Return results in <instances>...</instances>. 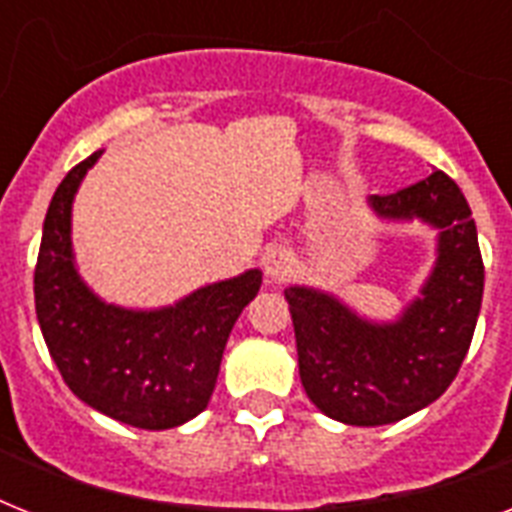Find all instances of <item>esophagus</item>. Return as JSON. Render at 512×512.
<instances>
[{
	"label": "esophagus",
	"instance_id": "34e87169",
	"mask_svg": "<svg viewBox=\"0 0 512 512\" xmlns=\"http://www.w3.org/2000/svg\"><path fill=\"white\" fill-rule=\"evenodd\" d=\"M292 263H295V255L287 244H271L265 247L263 252V271L268 279L273 281H284L292 271Z\"/></svg>",
	"mask_w": 512,
	"mask_h": 512
}]
</instances>
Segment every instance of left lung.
<instances>
[{
	"label": "left lung",
	"mask_w": 512,
	"mask_h": 512,
	"mask_svg": "<svg viewBox=\"0 0 512 512\" xmlns=\"http://www.w3.org/2000/svg\"><path fill=\"white\" fill-rule=\"evenodd\" d=\"M377 215L436 225L438 263L422 297L396 324H369L335 297L289 287L300 380L313 404L348 425L404 420L444 393L460 372L484 297V260L460 185L446 172L372 196Z\"/></svg>",
	"instance_id": "8db88e82"
}]
</instances>
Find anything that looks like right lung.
<instances>
[{
    "instance_id": "obj_1",
    "label": "right lung",
    "mask_w": 512,
    "mask_h": 512,
    "mask_svg": "<svg viewBox=\"0 0 512 512\" xmlns=\"http://www.w3.org/2000/svg\"><path fill=\"white\" fill-rule=\"evenodd\" d=\"M98 156L68 170L50 201L34 268L36 319L60 377L84 404L132 428H175L207 409L225 342L263 273L201 287L162 311L98 300L71 257V201Z\"/></svg>"
}]
</instances>
